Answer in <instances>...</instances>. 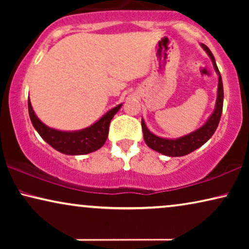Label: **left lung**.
I'll return each mask as SVG.
<instances>
[{"label": "left lung", "mask_w": 249, "mask_h": 249, "mask_svg": "<svg viewBox=\"0 0 249 249\" xmlns=\"http://www.w3.org/2000/svg\"><path fill=\"white\" fill-rule=\"evenodd\" d=\"M203 50L205 51L207 55L210 56L211 61H212L214 70L217 74V95L215 101V107L212 112V114L207 118V120L204 122L203 125H200L198 129L194 130L189 134L178 138H164L159 137L155 134H153L151 130H148L147 125H146L144 119H142V134H144L145 142L147 144L149 148L154 149L155 152L161 153L163 155L166 156H183L189 154L195 151V149L199 148L203 146L209 139L212 137L214 132H215L217 125H219L221 114H222L223 108V84L222 78H221L220 71L217 69L215 59H214L212 52H211L209 47L204 44H200Z\"/></svg>", "instance_id": "left-lung-1"}]
</instances>
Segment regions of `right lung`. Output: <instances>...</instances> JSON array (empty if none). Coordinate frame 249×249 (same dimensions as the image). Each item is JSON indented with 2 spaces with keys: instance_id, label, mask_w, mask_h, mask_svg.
Wrapping results in <instances>:
<instances>
[{
  "instance_id": "1",
  "label": "right lung",
  "mask_w": 249,
  "mask_h": 249,
  "mask_svg": "<svg viewBox=\"0 0 249 249\" xmlns=\"http://www.w3.org/2000/svg\"><path fill=\"white\" fill-rule=\"evenodd\" d=\"M121 107L122 103L108 110L103 117L89 127L80 130L64 131L51 128L40 121L28 98L29 117L34 128L47 144L66 155H85L100 149L107 139L110 122Z\"/></svg>"
}]
</instances>
